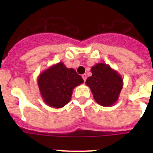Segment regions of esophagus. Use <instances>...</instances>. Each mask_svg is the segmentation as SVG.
Segmentation results:
<instances>
[{
	"instance_id": "1",
	"label": "esophagus",
	"mask_w": 153,
	"mask_h": 153,
	"mask_svg": "<svg viewBox=\"0 0 153 153\" xmlns=\"http://www.w3.org/2000/svg\"><path fill=\"white\" fill-rule=\"evenodd\" d=\"M82 77H83V80L86 81V74H83V75H82Z\"/></svg>"
}]
</instances>
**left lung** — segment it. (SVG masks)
<instances>
[{"mask_svg":"<svg viewBox=\"0 0 153 153\" xmlns=\"http://www.w3.org/2000/svg\"><path fill=\"white\" fill-rule=\"evenodd\" d=\"M90 70L92 76L87 78L86 84L90 88L96 102L105 107L113 106L123 86L121 75L106 63H97Z\"/></svg>","mask_w":153,"mask_h":153,"instance_id":"left-lung-1","label":"left lung"}]
</instances>
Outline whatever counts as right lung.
<instances>
[{
  "label": "right lung",
  "instance_id": "right-lung-1",
  "mask_svg": "<svg viewBox=\"0 0 153 153\" xmlns=\"http://www.w3.org/2000/svg\"><path fill=\"white\" fill-rule=\"evenodd\" d=\"M83 83V78L74 69L67 68L62 62L43 71L37 79L43 100L49 106L56 109L67 105L74 89Z\"/></svg>",
  "mask_w": 153,
  "mask_h": 153
}]
</instances>
